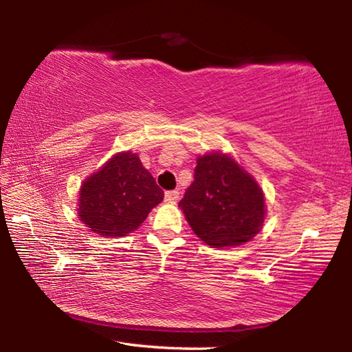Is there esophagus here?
I'll return each mask as SVG.
<instances>
[{
	"instance_id": "34e87169",
	"label": "esophagus",
	"mask_w": 352,
	"mask_h": 352,
	"mask_svg": "<svg viewBox=\"0 0 352 352\" xmlns=\"http://www.w3.org/2000/svg\"><path fill=\"white\" fill-rule=\"evenodd\" d=\"M178 197H180V192H178V190H166L164 194V200L168 201V204H175Z\"/></svg>"
}]
</instances>
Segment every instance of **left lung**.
Wrapping results in <instances>:
<instances>
[{
	"label": "left lung",
	"instance_id": "left-lung-1",
	"mask_svg": "<svg viewBox=\"0 0 352 352\" xmlns=\"http://www.w3.org/2000/svg\"><path fill=\"white\" fill-rule=\"evenodd\" d=\"M182 208L194 233L216 248L242 245L264 223V194L258 183L228 155L208 153L197 160L194 182Z\"/></svg>",
	"mask_w": 352,
	"mask_h": 352
}]
</instances>
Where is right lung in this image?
<instances>
[{
	"instance_id": "right-lung-1",
	"label": "right lung",
	"mask_w": 352,
	"mask_h": 352,
	"mask_svg": "<svg viewBox=\"0 0 352 352\" xmlns=\"http://www.w3.org/2000/svg\"><path fill=\"white\" fill-rule=\"evenodd\" d=\"M163 197V189L140 158L122 152L83 182L79 216L94 233L122 237L138 228Z\"/></svg>"
}]
</instances>
